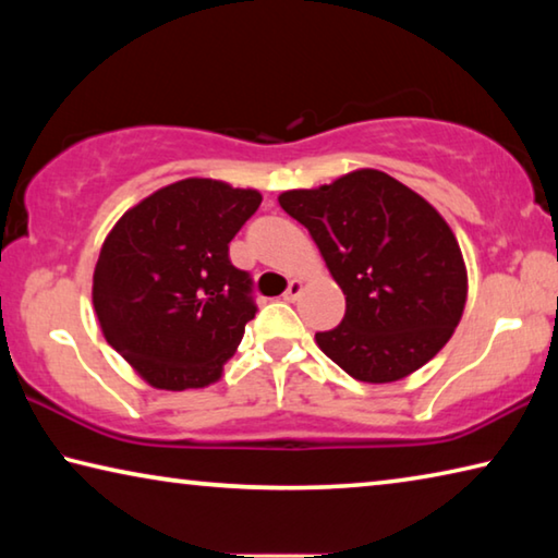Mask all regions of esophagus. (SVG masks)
Masks as SVG:
<instances>
[{
    "mask_svg": "<svg viewBox=\"0 0 558 558\" xmlns=\"http://www.w3.org/2000/svg\"><path fill=\"white\" fill-rule=\"evenodd\" d=\"M300 292H302V282H300V280H290L288 290L282 292V300H288V302H295V300L300 298Z\"/></svg>",
    "mask_w": 558,
    "mask_h": 558,
    "instance_id": "1",
    "label": "esophagus"
}]
</instances>
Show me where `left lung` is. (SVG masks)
<instances>
[{
  "label": "left lung",
  "mask_w": 558,
  "mask_h": 558,
  "mask_svg": "<svg viewBox=\"0 0 558 558\" xmlns=\"http://www.w3.org/2000/svg\"><path fill=\"white\" fill-rule=\"evenodd\" d=\"M313 235L347 295L323 352L356 381H399L436 356L458 327L468 276L450 226L433 206L376 169L280 194Z\"/></svg>",
  "instance_id": "8db88e82"
}]
</instances>
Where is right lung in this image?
I'll list each match as a JSON object with an SVG mask.
<instances>
[{"mask_svg":"<svg viewBox=\"0 0 558 558\" xmlns=\"http://www.w3.org/2000/svg\"><path fill=\"white\" fill-rule=\"evenodd\" d=\"M260 194L214 179L159 189L102 243L93 305L108 344L157 389H199L221 376L256 317L253 278L229 243Z\"/></svg>","mask_w":558,"mask_h":558,"instance_id":"1","label":"right lung"}]
</instances>
